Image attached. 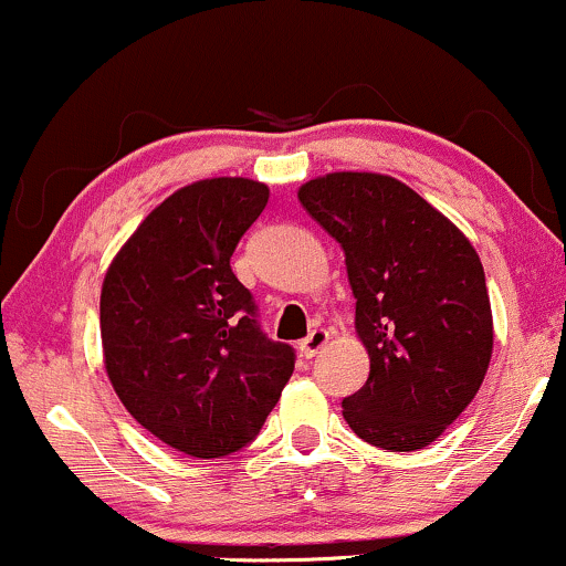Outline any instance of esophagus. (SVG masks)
Returning <instances> with one entry per match:
<instances>
[{"mask_svg": "<svg viewBox=\"0 0 566 566\" xmlns=\"http://www.w3.org/2000/svg\"><path fill=\"white\" fill-rule=\"evenodd\" d=\"M327 340H329L327 329L316 327V329H311V333L303 337L301 346H297V348H301V356H305V359H314V356L319 354L324 346H327Z\"/></svg>", "mask_w": 566, "mask_h": 566, "instance_id": "34e87169", "label": "esophagus"}]
</instances>
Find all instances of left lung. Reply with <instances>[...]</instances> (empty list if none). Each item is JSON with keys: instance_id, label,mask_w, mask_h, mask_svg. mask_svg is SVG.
I'll return each instance as SVG.
<instances>
[{"instance_id": "left-lung-1", "label": "left lung", "mask_w": 566, "mask_h": 566, "mask_svg": "<svg viewBox=\"0 0 566 566\" xmlns=\"http://www.w3.org/2000/svg\"><path fill=\"white\" fill-rule=\"evenodd\" d=\"M297 199L346 252L369 378L343 399L350 431L391 452L437 441L482 388L492 356L484 269L458 226L378 172H329Z\"/></svg>"}]
</instances>
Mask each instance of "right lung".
<instances>
[{
    "label": "right lung",
    "mask_w": 566,
    "mask_h": 566,
    "mask_svg": "<svg viewBox=\"0 0 566 566\" xmlns=\"http://www.w3.org/2000/svg\"><path fill=\"white\" fill-rule=\"evenodd\" d=\"M265 205L269 186L258 180L184 186L143 220L103 279L108 380L146 431L191 458L250 444L295 369V350L265 337L231 271Z\"/></svg>",
    "instance_id": "obj_1"
}]
</instances>
